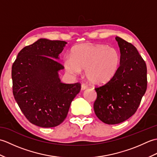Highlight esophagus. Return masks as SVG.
Masks as SVG:
<instances>
[{
    "label": "esophagus",
    "instance_id": "1",
    "mask_svg": "<svg viewBox=\"0 0 157 157\" xmlns=\"http://www.w3.org/2000/svg\"><path fill=\"white\" fill-rule=\"evenodd\" d=\"M87 88H88V86H87V85H86V84H82V86H81V89L82 90H84L87 89Z\"/></svg>",
    "mask_w": 157,
    "mask_h": 157
}]
</instances>
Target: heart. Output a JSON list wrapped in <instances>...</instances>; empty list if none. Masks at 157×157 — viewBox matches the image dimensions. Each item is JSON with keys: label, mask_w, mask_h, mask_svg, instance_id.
<instances>
[{"label": "heart", "mask_w": 157, "mask_h": 157, "mask_svg": "<svg viewBox=\"0 0 157 157\" xmlns=\"http://www.w3.org/2000/svg\"><path fill=\"white\" fill-rule=\"evenodd\" d=\"M121 55L115 48L104 44H88L75 46L72 55L65 56L63 65L66 71L73 75H85L92 84H105L114 77L119 69Z\"/></svg>", "instance_id": "heart-1"}]
</instances>
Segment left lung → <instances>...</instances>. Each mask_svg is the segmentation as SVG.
<instances>
[{"label": "left lung", "instance_id": "1", "mask_svg": "<svg viewBox=\"0 0 157 157\" xmlns=\"http://www.w3.org/2000/svg\"><path fill=\"white\" fill-rule=\"evenodd\" d=\"M121 53L120 66L106 84L96 87L94 110L97 117L114 125L129 119L137 111L147 88V68L138 50L117 36Z\"/></svg>", "mask_w": 157, "mask_h": 157}]
</instances>
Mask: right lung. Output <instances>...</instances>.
Wrapping results in <instances>:
<instances>
[{
	"label": "right lung",
	"mask_w": 157,
	"mask_h": 157,
	"mask_svg": "<svg viewBox=\"0 0 157 157\" xmlns=\"http://www.w3.org/2000/svg\"><path fill=\"white\" fill-rule=\"evenodd\" d=\"M67 42L41 38L20 51L12 66L13 93L28 121L53 128L64 121L70 105L80 91L79 83L61 82L64 69L57 60Z\"/></svg>",
	"instance_id": "add662e5"
}]
</instances>
